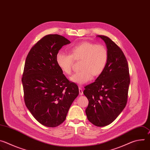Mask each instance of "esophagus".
I'll return each mask as SVG.
<instances>
[{
    "instance_id": "obj_1",
    "label": "esophagus",
    "mask_w": 150,
    "mask_h": 150,
    "mask_svg": "<svg viewBox=\"0 0 150 150\" xmlns=\"http://www.w3.org/2000/svg\"><path fill=\"white\" fill-rule=\"evenodd\" d=\"M79 95H82L83 94V91H82V90L81 88V87H79Z\"/></svg>"
}]
</instances>
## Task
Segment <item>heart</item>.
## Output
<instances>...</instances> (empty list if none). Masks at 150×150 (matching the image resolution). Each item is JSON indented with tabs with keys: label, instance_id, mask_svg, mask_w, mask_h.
I'll list each match as a JSON object with an SVG mask.
<instances>
[{
	"label": "heart",
	"instance_id": "obj_1",
	"mask_svg": "<svg viewBox=\"0 0 150 150\" xmlns=\"http://www.w3.org/2000/svg\"><path fill=\"white\" fill-rule=\"evenodd\" d=\"M108 58V50L104 46L85 41L71 46L69 54L58 52L56 62L63 74L69 75L72 71L74 60H80L81 71L75 73L71 80L81 85L90 81L92 76L101 75L105 68Z\"/></svg>",
	"mask_w": 150,
	"mask_h": 150
}]
</instances>
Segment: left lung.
<instances>
[{
    "mask_svg": "<svg viewBox=\"0 0 150 150\" xmlns=\"http://www.w3.org/2000/svg\"><path fill=\"white\" fill-rule=\"evenodd\" d=\"M109 53L107 65L96 81L85 86L83 94L88 100L85 110L88 120L102 127L112 123L127 103L130 83L129 67L121 49L109 37L98 35Z\"/></svg>",
    "mask_w": 150,
    "mask_h": 150,
    "instance_id": "obj_1",
    "label": "left lung"
}]
</instances>
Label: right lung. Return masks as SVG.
<instances>
[{
	"label": "right lung",
	"instance_id": "add662e5",
	"mask_svg": "<svg viewBox=\"0 0 150 150\" xmlns=\"http://www.w3.org/2000/svg\"><path fill=\"white\" fill-rule=\"evenodd\" d=\"M71 43L58 34L44 36L30 49L22 76L25 104L34 117L47 127L62 123L78 96V85L63 74L56 62L62 46Z\"/></svg>",
	"mask_w": 150,
	"mask_h": 150
}]
</instances>
